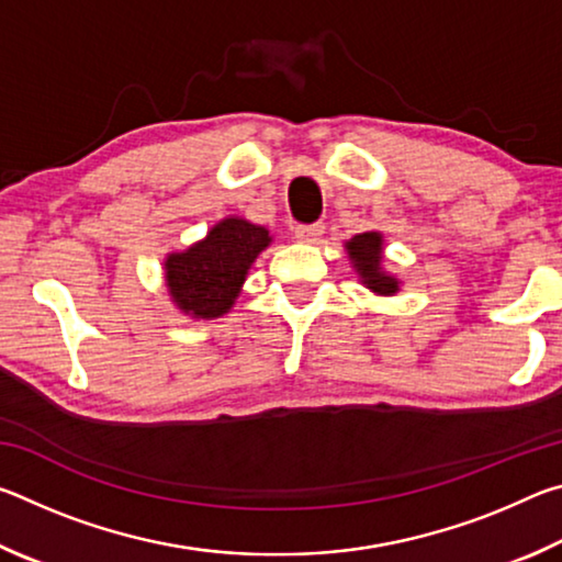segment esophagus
Masks as SVG:
<instances>
[{
    "instance_id": "1",
    "label": "esophagus",
    "mask_w": 562,
    "mask_h": 562,
    "mask_svg": "<svg viewBox=\"0 0 562 562\" xmlns=\"http://www.w3.org/2000/svg\"><path fill=\"white\" fill-rule=\"evenodd\" d=\"M322 235H325V225H322V223L297 225V227H294V237H297L300 243H307V245L319 243Z\"/></svg>"
}]
</instances>
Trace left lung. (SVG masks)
<instances>
[{"label":"left lung","mask_w":562,"mask_h":562,"mask_svg":"<svg viewBox=\"0 0 562 562\" xmlns=\"http://www.w3.org/2000/svg\"><path fill=\"white\" fill-rule=\"evenodd\" d=\"M345 247L361 284H367V288L376 294H384V297L398 292V280L382 268L384 265L382 233H359L351 237V240H347Z\"/></svg>","instance_id":"left-lung-1"}]
</instances>
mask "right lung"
<instances>
[{"label": "right lung", "mask_w": 562, "mask_h": 562, "mask_svg": "<svg viewBox=\"0 0 562 562\" xmlns=\"http://www.w3.org/2000/svg\"><path fill=\"white\" fill-rule=\"evenodd\" d=\"M272 243L270 231L225 217L201 243L166 258V288L176 307L195 319L223 317L240 294L250 265Z\"/></svg>", "instance_id": "add662e5"}]
</instances>
